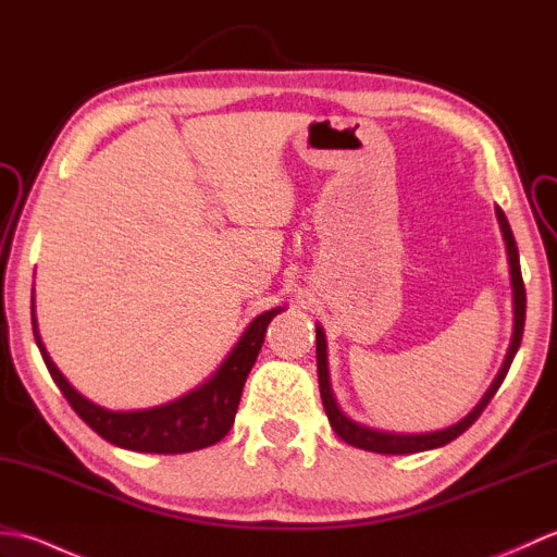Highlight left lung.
I'll return each mask as SVG.
<instances>
[{
    "label": "left lung",
    "mask_w": 557,
    "mask_h": 557,
    "mask_svg": "<svg viewBox=\"0 0 557 557\" xmlns=\"http://www.w3.org/2000/svg\"><path fill=\"white\" fill-rule=\"evenodd\" d=\"M498 212V222L503 230V239L507 246V260H510V275H512V289H515V335L510 342V351H507L505 363L500 373L495 375L493 385L488 387V393L483 395V399L474 407V411H469L465 419L457 421L455 425L443 431H433V433H387V431H375L369 429V425H361L357 421H351L349 417L339 411L337 401L333 397V389H330V377H327V354H325V333L323 327H315V361H318V385H321V399L327 413V421L333 425L335 433L342 437V441L359 447V449H369V453L377 455H411V453H423V449H433V447H443L447 443H453L457 435L465 433L471 423H474L481 411L488 407V401L493 395L498 393L500 383L505 381L507 371H510V363L515 359V354L522 345V333H524V315H527V292H524V280H522V270H519V253H517V244L510 230V222H507L505 212L500 208H495Z\"/></svg>",
    "instance_id": "left-lung-1"
}]
</instances>
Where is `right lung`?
<instances>
[{
    "mask_svg": "<svg viewBox=\"0 0 557 557\" xmlns=\"http://www.w3.org/2000/svg\"><path fill=\"white\" fill-rule=\"evenodd\" d=\"M282 309L260 313L256 321L248 325L244 337L236 342L230 357L224 359V363L208 383L191 389V393L180 399L170 401V405L140 411H110L92 405L90 399L76 393V389L69 385L66 377L59 373L54 361L50 359V354L42 347L35 318L33 333L52 381L62 389V395L66 397L71 409H74L100 437H104V441L116 447L134 449V453L182 455L215 445L230 433L236 409H239L246 375L251 373L258 351L263 347L268 323Z\"/></svg>",
    "mask_w": 557,
    "mask_h": 557,
    "instance_id": "add662e5",
    "label": "right lung"
}]
</instances>
